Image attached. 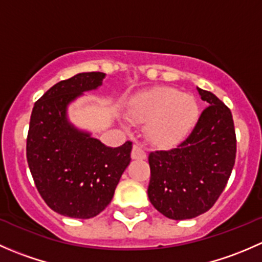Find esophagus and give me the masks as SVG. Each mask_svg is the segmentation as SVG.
Wrapping results in <instances>:
<instances>
[{"label":"esophagus","instance_id":"1","mask_svg":"<svg viewBox=\"0 0 262 262\" xmlns=\"http://www.w3.org/2000/svg\"><path fill=\"white\" fill-rule=\"evenodd\" d=\"M146 157V150H144L141 146H138V144H134L133 150H132V158H133V160H144Z\"/></svg>","mask_w":262,"mask_h":262}]
</instances>
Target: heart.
Returning a JSON list of instances; mask_svg holds the SVG:
<instances>
[{"label":"heart","instance_id":"1","mask_svg":"<svg viewBox=\"0 0 262 262\" xmlns=\"http://www.w3.org/2000/svg\"><path fill=\"white\" fill-rule=\"evenodd\" d=\"M133 120L147 124L152 143L168 147L180 142L198 123L200 107L192 95L178 89L158 86L137 95L129 106Z\"/></svg>","mask_w":262,"mask_h":262}]
</instances>
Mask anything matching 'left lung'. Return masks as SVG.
I'll use <instances>...</instances> for the list:
<instances>
[{
    "mask_svg": "<svg viewBox=\"0 0 262 262\" xmlns=\"http://www.w3.org/2000/svg\"><path fill=\"white\" fill-rule=\"evenodd\" d=\"M208 107L184 142L148 156V198L175 221L208 212L218 200L236 160V132L231 110L209 91L196 87Z\"/></svg>",
    "mask_w": 262,
    "mask_h": 262,
    "instance_id": "8db88e82",
    "label": "left lung"
}]
</instances>
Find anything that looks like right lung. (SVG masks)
I'll use <instances>...</instances> for the list:
<instances>
[{
    "label": "right lung",
    "mask_w": 262,
    "mask_h": 262,
    "mask_svg": "<svg viewBox=\"0 0 262 262\" xmlns=\"http://www.w3.org/2000/svg\"><path fill=\"white\" fill-rule=\"evenodd\" d=\"M105 76L83 72L58 82L31 113L26 141L29 168L44 202L64 216L89 219L101 213L130 163L132 142L107 147L68 119L71 102L99 89Z\"/></svg>",
    "instance_id": "1"
}]
</instances>
